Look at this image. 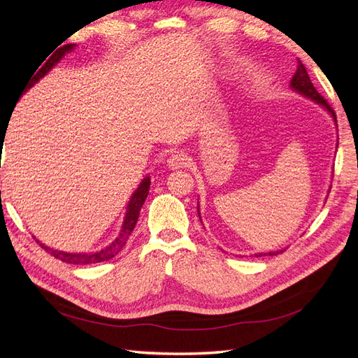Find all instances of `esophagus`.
<instances>
[{"label": "esophagus", "mask_w": 358, "mask_h": 358, "mask_svg": "<svg viewBox=\"0 0 358 358\" xmlns=\"http://www.w3.org/2000/svg\"><path fill=\"white\" fill-rule=\"evenodd\" d=\"M189 161L191 158L187 154H182V152H176L173 154L169 159H167V166L171 170H178V169H183V167H188L189 166Z\"/></svg>", "instance_id": "34e87169"}]
</instances>
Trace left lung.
<instances>
[{"label":"left lung","instance_id":"left-lung-1","mask_svg":"<svg viewBox=\"0 0 358 358\" xmlns=\"http://www.w3.org/2000/svg\"><path fill=\"white\" fill-rule=\"evenodd\" d=\"M289 86H291V88L294 90V91H297L299 94L308 96V99L313 100L315 103H318L320 106H322L324 109L329 110V113L333 116L334 122H336V115H334V110L331 109L330 104H329L326 100L322 99V96L320 95V92L315 90V86H313V83L310 82V79H309V74H308V71H306L305 66H303L300 59L297 61V70H296L294 76H292V79H291V82H289ZM197 212H199V216H200V210H199V208H197ZM279 252H284V251L267 252V254H266V252H264V254L262 252V254H255V257H262V255H278Z\"/></svg>","mask_w":358,"mask_h":358}]
</instances>
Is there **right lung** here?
Here are the masks:
<instances>
[{
  "mask_svg": "<svg viewBox=\"0 0 358 358\" xmlns=\"http://www.w3.org/2000/svg\"><path fill=\"white\" fill-rule=\"evenodd\" d=\"M73 48H74V45L62 46L61 49H58L55 53H53V55L45 64H43L41 69L37 67L34 70V73L29 76V79L25 83V88L22 91V94L27 92L32 85L37 83L43 78V76H45L53 66H55L57 62H59V59L64 55H66L67 52L73 50ZM1 145H3V142H1ZM149 187H150V179H149V176H146L142 180V183L138 185V188L134 191L131 199H129L121 233H119V236L109 246H106L104 249H101V251L88 252V254H73V252H62V251H58V249H52L49 246H45L43 243H40L38 241H37V243H40V246L45 249V251H48L50 255H53L55 258L61 259V262L69 263V264H94V263L107 262V259L113 258L117 252H121V249L125 246L129 234L133 233L134 227L137 224V220H138L140 210H142V206H143V203L148 197V194H149Z\"/></svg>",
  "mask_w": 358,
  "mask_h": 358,
  "instance_id": "1",
  "label": "right lung"
}]
</instances>
